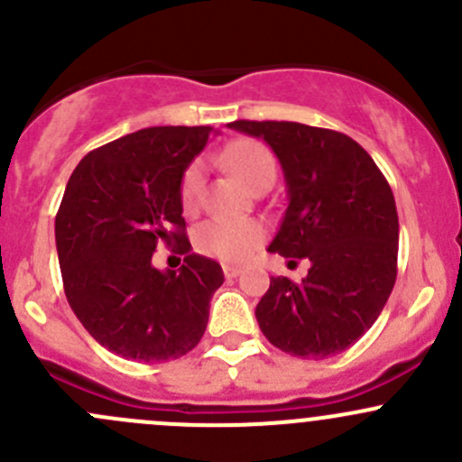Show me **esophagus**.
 <instances>
[{
	"label": "esophagus",
	"mask_w": 462,
	"mask_h": 462,
	"mask_svg": "<svg viewBox=\"0 0 462 462\" xmlns=\"http://www.w3.org/2000/svg\"><path fill=\"white\" fill-rule=\"evenodd\" d=\"M241 265H236V263H223V274H226V279H235V277H239L241 274Z\"/></svg>",
	"instance_id": "34e87169"
}]
</instances>
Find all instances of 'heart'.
Segmentation results:
<instances>
[{
  "mask_svg": "<svg viewBox=\"0 0 462 462\" xmlns=\"http://www.w3.org/2000/svg\"><path fill=\"white\" fill-rule=\"evenodd\" d=\"M223 165L244 185L254 189L277 174V162L270 149L259 141H236L223 152ZM203 189V165L194 162L180 180V201L185 209H194ZM265 227L254 218H209L199 226L194 241L203 254L221 261H245L263 244Z\"/></svg>",
  "mask_w": 462,
  "mask_h": 462,
  "instance_id": "obj_1",
  "label": "heart"
}]
</instances>
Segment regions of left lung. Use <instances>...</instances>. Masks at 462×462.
I'll list each match as a JSON object with an SVG mask.
<instances>
[{"mask_svg":"<svg viewBox=\"0 0 462 462\" xmlns=\"http://www.w3.org/2000/svg\"><path fill=\"white\" fill-rule=\"evenodd\" d=\"M263 138L279 158L288 208L270 253L309 259L300 283L270 277L257 304L261 333L304 360L356 344L380 318L398 274V212L374 158L346 134L277 120L227 125Z\"/></svg>","mask_w":462,"mask_h":462,"instance_id":"1","label":"left lung"}]
</instances>
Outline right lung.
Segmentation results:
<instances>
[{"instance_id":"right-lung-1","label":"right lung","mask_w":462,"mask_h":462,"mask_svg":"<svg viewBox=\"0 0 462 462\" xmlns=\"http://www.w3.org/2000/svg\"><path fill=\"white\" fill-rule=\"evenodd\" d=\"M212 127H149L88 152L55 217L64 292L97 344L125 360L167 362L201 342L217 261L189 253L180 180ZM162 240L186 254L179 271L151 257Z\"/></svg>"}]
</instances>
